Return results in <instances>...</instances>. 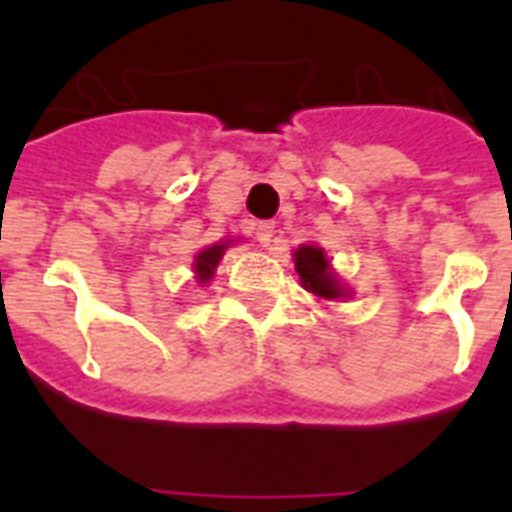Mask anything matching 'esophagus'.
<instances>
[{
    "mask_svg": "<svg viewBox=\"0 0 512 512\" xmlns=\"http://www.w3.org/2000/svg\"><path fill=\"white\" fill-rule=\"evenodd\" d=\"M252 231H255V239L260 241L263 247H271L273 233H276V225L265 220V223H255V228H252Z\"/></svg>",
    "mask_w": 512,
    "mask_h": 512,
    "instance_id": "esophagus-1",
    "label": "esophagus"
}]
</instances>
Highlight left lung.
<instances>
[{
  "label": "left lung",
  "instance_id": "1",
  "mask_svg": "<svg viewBox=\"0 0 512 512\" xmlns=\"http://www.w3.org/2000/svg\"><path fill=\"white\" fill-rule=\"evenodd\" d=\"M295 271L300 273L303 287L311 295L321 297V300H340V297H350L340 279L329 265L327 252L316 244H303L295 249Z\"/></svg>",
  "mask_w": 512,
  "mask_h": 512
}]
</instances>
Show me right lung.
Here are the masks:
<instances>
[{
    "instance_id": "add662e5",
    "label": "right lung",
    "mask_w": 512,
    "mask_h": 512,
    "mask_svg": "<svg viewBox=\"0 0 512 512\" xmlns=\"http://www.w3.org/2000/svg\"><path fill=\"white\" fill-rule=\"evenodd\" d=\"M225 249H228V241H223V244H212V247L201 249L199 255H196V260H193V271H196L199 284H207V281L212 279L217 263L223 260Z\"/></svg>"
}]
</instances>
